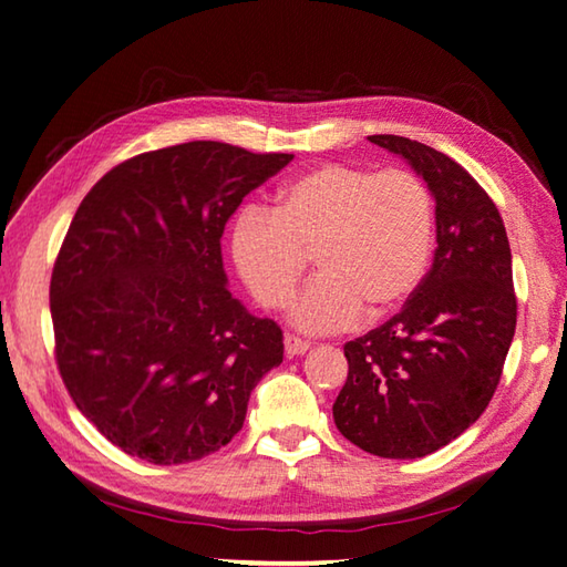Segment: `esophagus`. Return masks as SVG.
<instances>
[{
    "label": "esophagus",
    "instance_id": "esophagus-1",
    "mask_svg": "<svg viewBox=\"0 0 567 567\" xmlns=\"http://www.w3.org/2000/svg\"><path fill=\"white\" fill-rule=\"evenodd\" d=\"M310 350V342L302 338H295V334H285V352L287 358H295V354H305Z\"/></svg>",
    "mask_w": 567,
    "mask_h": 567
}]
</instances>
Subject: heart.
Instances as JSON below:
<instances>
[{
	"label": "heart",
	"mask_w": 567,
	"mask_h": 567,
	"mask_svg": "<svg viewBox=\"0 0 567 567\" xmlns=\"http://www.w3.org/2000/svg\"><path fill=\"white\" fill-rule=\"evenodd\" d=\"M435 235L430 189L408 169L328 162L277 192V205L245 207L229 249L249 295L282 310L310 265L320 275L292 307L307 332L348 330L405 305L425 277Z\"/></svg>",
	"instance_id": "heart-1"
}]
</instances>
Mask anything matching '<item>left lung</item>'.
<instances>
[{
	"instance_id": "obj_1",
	"label": "left lung",
	"mask_w": 567,
	"mask_h": 567,
	"mask_svg": "<svg viewBox=\"0 0 567 567\" xmlns=\"http://www.w3.org/2000/svg\"><path fill=\"white\" fill-rule=\"evenodd\" d=\"M368 140L427 182L437 249L402 310L344 344L348 380L332 417L364 453L415 460L453 443L491 405L517 322L513 257L501 213L465 167L398 134Z\"/></svg>"
}]
</instances>
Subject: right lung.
I'll use <instances>...</instances> for the list:
<instances>
[{"instance_id":"obj_1","label":"right lung","mask_w":567,"mask_h":567,"mask_svg":"<svg viewBox=\"0 0 567 567\" xmlns=\"http://www.w3.org/2000/svg\"><path fill=\"white\" fill-rule=\"evenodd\" d=\"M292 155L225 142L142 152L82 199L50 282L54 360L76 410L124 453L182 465L243 430L282 330L227 290L229 215Z\"/></svg>"}]
</instances>
